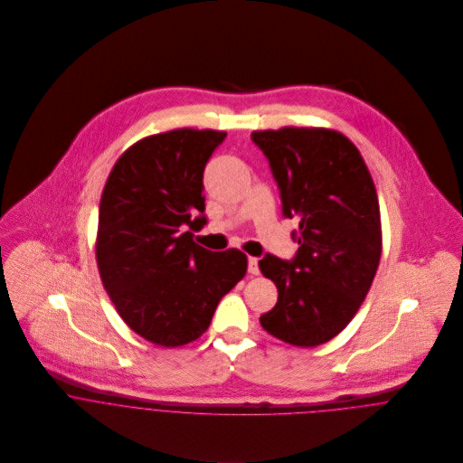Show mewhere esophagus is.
I'll use <instances>...</instances> for the list:
<instances>
[{"mask_svg": "<svg viewBox=\"0 0 463 463\" xmlns=\"http://www.w3.org/2000/svg\"><path fill=\"white\" fill-rule=\"evenodd\" d=\"M248 270H250V274H251V276H257V274L260 272V269H259V260H257L255 257H250V259H248Z\"/></svg>", "mask_w": 463, "mask_h": 463, "instance_id": "1", "label": "esophagus"}]
</instances>
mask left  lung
<instances>
[{
  "label": "left lung",
  "instance_id": "left-lung-1",
  "mask_svg": "<svg viewBox=\"0 0 463 463\" xmlns=\"http://www.w3.org/2000/svg\"><path fill=\"white\" fill-rule=\"evenodd\" d=\"M278 182L283 215L299 219L292 262H259L278 288L276 307L260 317L272 336L316 347L344 330L364 303L382 257L380 203L356 146L330 128L257 130Z\"/></svg>",
  "mask_w": 463,
  "mask_h": 463
}]
</instances>
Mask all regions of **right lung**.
<instances>
[{
  "label": "right lung",
  "mask_w": 463,
  "mask_h": 463,
  "mask_svg": "<svg viewBox=\"0 0 463 463\" xmlns=\"http://www.w3.org/2000/svg\"><path fill=\"white\" fill-rule=\"evenodd\" d=\"M224 137L194 128L144 137L118 158L101 194L103 287L130 330L162 347L199 338L248 270L242 251L212 253L185 232L206 222L203 171Z\"/></svg>",
  "instance_id": "add662e5"
}]
</instances>
